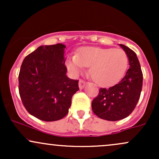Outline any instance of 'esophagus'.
Listing matches in <instances>:
<instances>
[{
    "label": "esophagus",
    "instance_id": "34e87169",
    "mask_svg": "<svg viewBox=\"0 0 159 159\" xmlns=\"http://www.w3.org/2000/svg\"><path fill=\"white\" fill-rule=\"evenodd\" d=\"M86 84H87V82H86L85 81H84V80H82V79H80L79 80V83H78V85H79V88L80 89H83L84 87Z\"/></svg>",
    "mask_w": 159,
    "mask_h": 159
}]
</instances>
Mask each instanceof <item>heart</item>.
I'll return each instance as SVG.
<instances>
[{
  "label": "heart",
  "mask_w": 159,
  "mask_h": 159,
  "mask_svg": "<svg viewBox=\"0 0 159 159\" xmlns=\"http://www.w3.org/2000/svg\"><path fill=\"white\" fill-rule=\"evenodd\" d=\"M67 66L74 73L90 66L93 80L98 85L109 87L123 78L129 66V57L123 49L86 47L78 55L71 57Z\"/></svg>",
  "instance_id": "b5f03b06"
}]
</instances>
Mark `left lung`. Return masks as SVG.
I'll return each mask as SVG.
<instances>
[{"mask_svg": "<svg viewBox=\"0 0 159 159\" xmlns=\"http://www.w3.org/2000/svg\"><path fill=\"white\" fill-rule=\"evenodd\" d=\"M120 45L129 57V69L119 83L109 88H100L92 102L94 114L108 121H117L130 115L139 100L143 85V73L135 52Z\"/></svg>", "mask_w": 159, "mask_h": 159, "instance_id": "8db88e82", "label": "left lung"}]
</instances>
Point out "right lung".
<instances>
[{
	"instance_id": "obj_1",
	"label": "right lung",
	"mask_w": 159,
	"mask_h": 159,
	"mask_svg": "<svg viewBox=\"0 0 159 159\" xmlns=\"http://www.w3.org/2000/svg\"><path fill=\"white\" fill-rule=\"evenodd\" d=\"M64 45H41L24 59L19 90L30 114L43 121H56L68 114L78 80L66 76Z\"/></svg>"
}]
</instances>
